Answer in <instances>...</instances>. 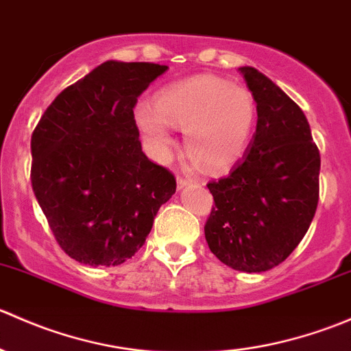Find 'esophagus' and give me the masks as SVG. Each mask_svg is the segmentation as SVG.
Listing matches in <instances>:
<instances>
[{
    "mask_svg": "<svg viewBox=\"0 0 351 351\" xmlns=\"http://www.w3.org/2000/svg\"><path fill=\"white\" fill-rule=\"evenodd\" d=\"M190 185V180L189 178H183V176H176V186H178V190H182L183 186Z\"/></svg>",
    "mask_w": 351,
    "mask_h": 351,
    "instance_id": "obj_1",
    "label": "esophagus"
}]
</instances>
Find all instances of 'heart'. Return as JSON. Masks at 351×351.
<instances>
[{
    "label": "heart",
    "instance_id": "heart-1",
    "mask_svg": "<svg viewBox=\"0 0 351 351\" xmlns=\"http://www.w3.org/2000/svg\"><path fill=\"white\" fill-rule=\"evenodd\" d=\"M134 119L156 159L171 153V125L183 129L193 161L210 169L234 165L246 151L256 120V104L250 90L219 76L202 74L169 84L156 95L154 105L139 101Z\"/></svg>",
    "mask_w": 351,
    "mask_h": 351
}]
</instances>
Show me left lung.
I'll use <instances>...</instances> for the list:
<instances>
[{
	"instance_id": "8db88e82",
	"label": "left lung",
	"mask_w": 351,
	"mask_h": 351,
	"mask_svg": "<svg viewBox=\"0 0 351 351\" xmlns=\"http://www.w3.org/2000/svg\"><path fill=\"white\" fill-rule=\"evenodd\" d=\"M239 71L256 101V132L229 176L207 183L215 207L204 229L222 263L260 274L306 236L319 200L321 156L299 105L254 67Z\"/></svg>"
}]
</instances>
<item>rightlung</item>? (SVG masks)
<instances>
[{"label": "right lung", "instance_id": "1", "mask_svg": "<svg viewBox=\"0 0 351 351\" xmlns=\"http://www.w3.org/2000/svg\"><path fill=\"white\" fill-rule=\"evenodd\" d=\"M168 66L107 61L67 86L32 134V189L73 260L115 267L146 243L176 180L143 153L137 98Z\"/></svg>", "mask_w": 351, "mask_h": 351}]
</instances>
